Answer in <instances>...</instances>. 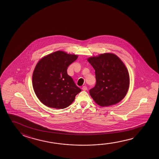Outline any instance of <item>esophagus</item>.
<instances>
[{"instance_id":"esophagus-1","label":"esophagus","mask_w":159,"mask_h":159,"mask_svg":"<svg viewBox=\"0 0 159 159\" xmlns=\"http://www.w3.org/2000/svg\"><path fill=\"white\" fill-rule=\"evenodd\" d=\"M82 89H83V90H84V91H86V90H87V89H88V88H87V86H83Z\"/></svg>"}]
</instances>
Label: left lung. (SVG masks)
<instances>
[{"label":"left lung","mask_w":159,"mask_h":159,"mask_svg":"<svg viewBox=\"0 0 159 159\" xmlns=\"http://www.w3.org/2000/svg\"><path fill=\"white\" fill-rule=\"evenodd\" d=\"M88 61L95 71L96 84L89 93L96 104L109 107L121 101L128 93L130 78L120 58L112 53H104L89 57Z\"/></svg>","instance_id":"left-lung-1"}]
</instances>
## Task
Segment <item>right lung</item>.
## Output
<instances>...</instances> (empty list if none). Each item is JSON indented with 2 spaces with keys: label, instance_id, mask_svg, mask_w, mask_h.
<instances>
[{
  "label": "right lung",
  "instance_id": "1",
  "mask_svg": "<svg viewBox=\"0 0 159 159\" xmlns=\"http://www.w3.org/2000/svg\"><path fill=\"white\" fill-rule=\"evenodd\" d=\"M78 55L57 51L43 57L34 69L32 82L39 100L47 107L64 109L69 107L81 91L72 78L68 67Z\"/></svg>",
  "mask_w": 159,
  "mask_h": 159
}]
</instances>
